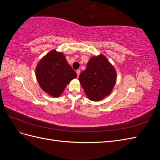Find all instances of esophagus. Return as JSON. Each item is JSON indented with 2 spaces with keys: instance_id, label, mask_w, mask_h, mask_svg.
Segmentation results:
<instances>
[{
  "instance_id": "34e87169",
  "label": "esophagus",
  "mask_w": 160,
  "mask_h": 160,
  "mask_svg": "<svg viewBox=\"0 0 160 160\" xmlns=\"http://www.w3.org/2000/svg\"><path fill=\"white\" fill-rule=\"evenodd\" d=\"M76 72H77V77H79V75H80V70H79V69H78V70H77V71H76Z\"/></svg>"
}]
</instances>
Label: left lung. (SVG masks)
<instances>
[{
    "mask_svg": "<svg viewBox=\"0 0 160 160\" xmlns=\"http://www.w3.org/2000/svg\"><path fill=\"white\" fill-rule=\"evenodd\" d=\"M79 79L87 97L91 101H98L110 95L117 73L107 58L99 55L91 58Z\"/></svg>",
    "mask_w": 160,
    "mask_h": 160,
    "instance_id": "8db88e82",
    "label": "left lung"
}]
</instances>
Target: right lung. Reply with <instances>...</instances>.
<instances>
[{"instance_id":"obj_1","label":"right lung","mask_w":160,"mask_h":160,"mask_svg":"<svg viewBox=\"0 0 160 160\" xmlns=\"http://www.w3.org/2000/svg\"><path fill=\"white\" fill-rule=\"evenodd\" d=\"M35 75L41 88L54 98L59 97L67 84L77 77L65 55L56 50L51 51L40 60Z\"/></svg>"}]
</instances>
